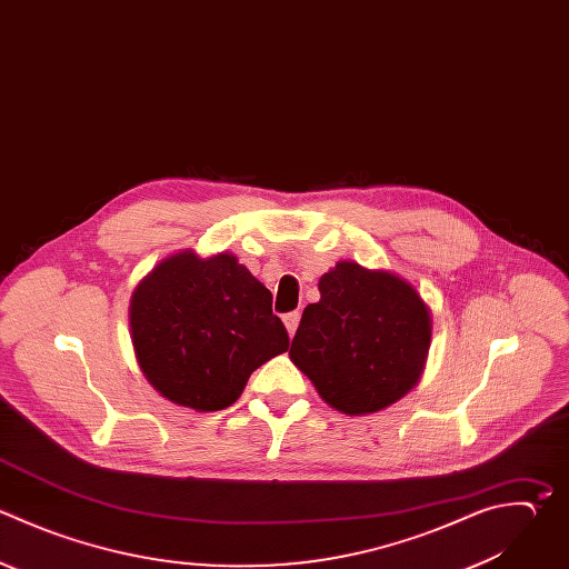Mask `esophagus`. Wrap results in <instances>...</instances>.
Returning a JSON list of instances; mask_svg holds the SVG:
<instances>
[{
  "mask_svg": "<svg viewBox=\"0 0 569 569\" xmlns=\"http://www.w3.org/2000/svg\"><path fill=\"white\" fill-rule=\"evenodd\" d=\"M282 320H284V327H287L289 336L293 338V333H296V329H298V325H300V313H298V311H291V313H287Z\"/></svg>",
  "mask_w": 569,
  "mask_h": 569,
  "instance_id": "34e87169",
  "label": "esophagus"
}]
</instances>
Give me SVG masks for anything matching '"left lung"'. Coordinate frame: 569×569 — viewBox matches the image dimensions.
<instances>
[{"label": "left lung", "mask_w": 569, "mask_h": 569, "mask_svg": "<svg viewBox=\"0 0 569 569\" xmlns=\"http://www.w3.org/2000/svg\"><path fill=\"white\" fill-rule=\"evenodd\" d=\"M307 305L291 362L318 396L347 416L376 413L420 380L431 345V311L405 278L340 260Z\"/></svg>", "instance_id": "obj_1"}]
</instances>
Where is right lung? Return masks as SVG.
I'll list each match as a JSON object with an SVG mask.
<instances>
[{
    "mask_svg": "<svg viewBox=\"0 0 569 569\" xmlns=\"http://www.w3.org/2000/svg\"><path fill=\"white\" fill-rule=\"evenodd\" d=\"M129 325L149 385L196 411L233 405L249 376L289 349L271 291L227 251L158 262L131 296Z\"/></svg>",
    "mask_w": 569,
    "mask_h": 569,
    "instance_id": "1",
    "label": "right lung"
}]
</instances>
